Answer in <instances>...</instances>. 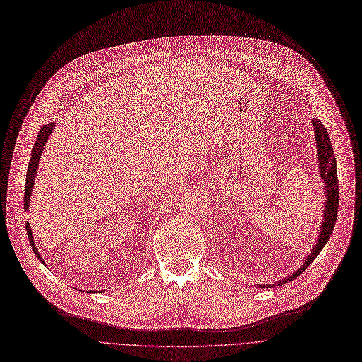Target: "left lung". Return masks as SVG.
I'll return each instance as SVG.
<instances>
[{
	"instance_id": "left-lung-1",
	"label": "left lung",
	"mask_w": 362,
	"mask_h": 362,
	"mask_svg": "<svg viewBox=\"0 0 362 362\" xmlns=\"http://www.w3.org/2000/svg\"><path fill=\"white\" fill-rule=\"evenodd\" d=\"M311 122H313L315 136H316V146H317V156H319V173H320L323 182H325L327 202H325V208H323V216H325V218H323V223H322L319 240H317L316 245L311 248V252H310L308 257L305 259L304 265H301V268L296 272H293L291 277L280 280L274 284H269V288H272V286H280L284 283H289L300 276L303 271H305V268L316 259V256L319 255L323 245H325L327 241L329 240L335 220H337L339 180H337V166H335V156L332 151L331 139L328 138V132H327L325 126H323L319 119H313Z\"/></svg>"
}]
</instances>
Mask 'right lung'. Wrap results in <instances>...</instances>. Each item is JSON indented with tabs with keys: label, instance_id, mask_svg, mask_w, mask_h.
<instances>
[{
	"label": "right lung",
	"instance_id": "right-lung-1",
	"mask_svg": "<svg viewBox=\"0 0 362 362\" xmlns=\"http://www.w3.org/2000/svg\"><path fill=\"white\" fill-rule=\"evenodd\" d=\"M52 124H47V126H45L39 136H37V141L34 144V148H33V156H31V160L28 163V170H27V180H25V192H23V202H25V209H28L30 206V197H31V192H33V184H34V178H35V172H37V168H39V160H40V156L43 153V148H45V144L49 138V134L52 133ZM25 228H27V235H28V240L33 245V250L34 253L37 255V257H40L39 255V250H37L35 245H34V236H33V232H31V226L30 223L27 221L25 223ZM43 262V260H42Z\"/></svg>",
	"mask_w": 362,
	"mask_h": 362
}]
</instances>
